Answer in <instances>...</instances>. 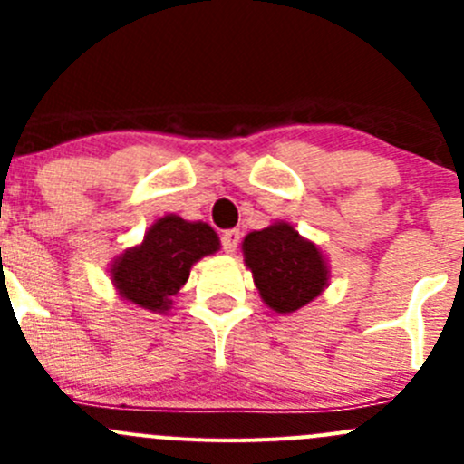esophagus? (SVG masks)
<instances>
[{"label": "esophagus", "mask_w": 464, "mask_h": 464, "mask_svg": "<svg viewBox=\"0 0 464 464\" xmlns=\"http://www.w3.org/2000/svg\"><path fill=\"white\" fill-rule=\"evenodd\" d=\"M237 242H240V231H237V228L222 233V249L227 251V254H233V251L237 249Z\"/></svg>", "instance_id": "1"}]
</instances>
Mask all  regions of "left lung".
I'll return each instance as SVG.
<instances>
[{
  "label": "left lung",
  "instance_id": "left-lung-1",
  "mask_svg": "<svg viewBox=\"0 0 464 464\" xmlns=\"http://www.w3.org/2000/svg\"><path fill=\"white\" fill-rule=\"evenodd\" d=\"M242 251L262 301L280 314L301 310L325 287L327 266L321 251L289 224L278 222L249 233Z\"/></svg>",
  "mask_w": 464,
  "mask_h": 464
}]
</instances>
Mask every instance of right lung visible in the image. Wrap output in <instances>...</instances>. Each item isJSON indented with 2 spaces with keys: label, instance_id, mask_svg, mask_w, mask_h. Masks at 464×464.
<instances>
[{
  "label": "right lung",
  "instance_id": "obj_1",
  "mask_svg": "<svg viewBox=\"0 0 464 464\" xmlns=\"http://www.w3.org/2000/svg\"><path fill=\"white\" fill-rule=\"evenodd\" d=\"M218 249V233L208 224L166 215L150 227L143 245L114 262L111 280L125 301L150 312H166L170 298L188 280L193 262Z\"/></svg>",
  "mask_w": 464,
  "mask_h": 464
}]
</instances>
